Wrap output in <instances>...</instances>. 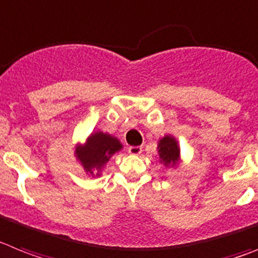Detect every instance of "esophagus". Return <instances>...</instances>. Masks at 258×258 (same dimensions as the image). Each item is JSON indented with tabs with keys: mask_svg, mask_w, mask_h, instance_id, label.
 <instances>
[{
	"mask_svg": "<svg viewBox=\"0 0 258 258\" xmlns=\"http://www.w3.org/2000/svg\"><path fill=\"white\" fill-rule=\"evenodd\" d=\"M127 151H129V154H132V155H140V154L142 153V147H141V146H131L129 149H127Z\"/></svg>",
	"mask_w": 258,
	"mask_h": 258,
	"instance_id": "1",
	"label": "esophagus"
}]
</instances>
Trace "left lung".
<instances>
[{
    "mask_svg": "<svg viewBox=\"0 0 258 258\" xmlns=\"http://www.w3.org/2000/svg\"><path fill=\"white\" fill-rule=\"evenodd\" d=\"M159 156L162 162L168 166V164H176L177 159H179V147H177V142L173 140L172 137H164L160 140L159 142Z\"/></svg>",
    "mask_w": 258,
    "mask_h": 258,
    "instance_id": "1",
    "label": "left lung"
}]
</instances>
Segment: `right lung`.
<instances>
[{"label": "right lung", "mask_w": 258, "mask_h": 258, "mask_svg": "<svg viewBox=\"0 0 258 258\" xmlns=\"http://www.w3.org/2000/svg\"><path fill=\"white\" fill-rule=\"evenodd\" d=\"M121 149V144L116 138L102 132L94 133L87 140V144L77 151V156L83 164V168L92 173V169L99 171L108 162L112 154Z\"/></svg>", "instance_id": "obj_1"}]
</instances>
